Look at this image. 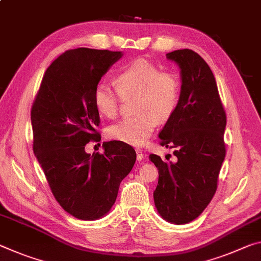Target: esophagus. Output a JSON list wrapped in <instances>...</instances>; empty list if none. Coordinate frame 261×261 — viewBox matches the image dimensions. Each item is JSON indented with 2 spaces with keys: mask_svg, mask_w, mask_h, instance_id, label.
<instances>
[{
  "mask_svg": "<svg viewBox=\"0 0 261 261\" xmlns=\"http://www.w3.org/2000/svg\"><path fill=\"white\" fill-rule=\"evenodd\" d=\"M136 152H137V160H138V161L143 160V158H144V153H143L142 148H136Z\"/></svg>",
  "mask_w": 261,
  "mask_h": 261,
  "instance_id": "34e87169",
  "label": "esophagus"
}]
</instances>
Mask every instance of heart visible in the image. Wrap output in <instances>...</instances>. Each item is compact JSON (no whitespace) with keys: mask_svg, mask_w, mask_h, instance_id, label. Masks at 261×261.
Listing matches in <instances>:
<instances>
[{"mask_svg":"<svg viewBox=\"0 0 261 261\" xmlns=\"http://www.w3.org/2000/svg\"><path fill=\"white\" fill-rule=\"evenodd\" d=\"M115 84L117 90L103 82L95 87L93 100L100 114L115 117L123 98L134 96V111L137 114L110 125L108 137L129 145H143L156 123L171 117L179 105V77L173 72L160 71L155 64L140 58L116 74Z\"/></svg>","mask_w":261,"mask_h":261,"instance_id":"heart-1","label":"heart"}]
</instances>
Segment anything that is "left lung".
Listing matches in <instances>:
<instances>
[{"label":"left lung","mask_w":261,"mask_h":261,"mask_svg":"<svg viewBox=\"0 0 261 261\" xmlns=\"http://www.w3.org/2000/svg\"><path fill=\"white\" fill-rule=\"evenodd\" d=\"M166 57L179 66L182 85L179 105L159 138L161 146L174 148L176 159L173 163L150 154L159 171L153 197L165 221L187 224L203 213L216 193L225 158L226 115L216 80L203 58L188 48Z\"/></svg>","instance_id":"left-lung-1"}]
</instances>
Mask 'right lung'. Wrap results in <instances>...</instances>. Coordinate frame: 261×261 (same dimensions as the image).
Returning <instances> with one entry per match:
<instances>
[{
  "instance_id": "obj_1",
  "label": "right lung",
  "mask_w": 261,
  "mask_h": 261,
  "mask_svg": "<svg viewBox=\"0 0 261 261\" xmlns=\"http://www.w3.org/2000/svg\"><path fill=\"white\" fill-rule=\"evenodd\" d=\"M122 52L80 47L58 57L45 72L31 109L34 152L56 200L72 216L98 220L110 212L136 152L117 140L105 152L85 151L101 136L93 93Z\"/></svg>"
}]
</instances>
